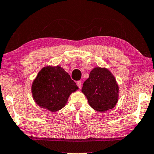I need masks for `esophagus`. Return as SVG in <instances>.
Wrapping results in <instances>:
<instances>
[{
  "label": "esophagus",
  "instance_id": "1",
  "mask_svg": "<svg viewBox=\"0 0 154 154\" xmlns=\"http://www.w3.org/2000/svg\"><path fill=\"white\" fill-rule=\"evenodd\" d=\"M77 85L78 86V87H79V88L81 89L82 88V82H80V81H78V82H77Z\"/></svg>",
  "mask_w": 154,
  "mask_h": 154
}]
</instances>
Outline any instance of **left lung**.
I'll return each mask as SVG.
<instances>
[{
	"label": "left lung",
	"instance_id": "left-lung-1",
	"mask_svg": "<svg viewBox=\"0 0 154 154\" xmlns=\"http://www.w3.org/2000/svg\"><path fill=\"white\" fill-rule=\"evenodd\" d=\"M82 92L89 105L99 112L113 109L118 102V84L114 75L106 68H94L84 82Z\"/></svg>",
	"mask_w": 154,
	"mask_h": 154
}]
</instances>
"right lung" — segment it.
Instances as JSON below:
<instances>
[{"label": "right lung", "instance_id": "obj_1", "mask_svg": "<svg viewBox=\"0 0 154 154\" xmlns=\"http://www.w3.org/2000/svg\"><path fill=\"white\" fill-rule=\"evenodd\" d=\"M76 84L60 66L41 68L32 84L31 92L38 106L56 112L66 106L70 94L78 90Z\"/></svg>", "mask_w": 154, "mask_h": 154}]
</instances>
